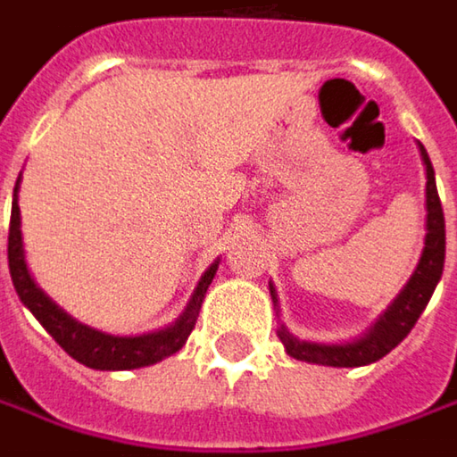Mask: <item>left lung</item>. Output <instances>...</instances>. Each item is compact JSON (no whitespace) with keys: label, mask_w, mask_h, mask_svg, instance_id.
<instances>
[{"label":"left lung","mask_w":457,"mask_h":457,"mask_svg":"<svg viewBox=\"0 0 457 457\" xmlns=\"http://www.w3.org/2000/svg\"><path fill=\"white\" fill-rule=\"evenodd\" d=\"M424 171H427V237H424V249L419 257V265L413 276L408 278L403 291L393 299V304L379 314L375 325L356 341L348 343H310L294 338L283 325L278 328V338L283 343L286 353L310 361V364H322V367H364L390 353L398 343L411 333L421 312L427 310L445 268V215H442L440 195L435 184V169L427 155L424 145L419 143ZM270 299L278 304V294L270 283Z\"/></svg>","instance_id":"1"}]
</instances>
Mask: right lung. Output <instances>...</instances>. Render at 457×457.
<instances>
[{
    "label": "right lung",
    "mask_w": 457,
    "mask_h": 457,
    "mask_svg": "<svg viewBox=\"0 0 457 457\" xmlns=\"http://www.w3.org/2000/svg\"><path fill=\"white\" fill-rule=\"evenodd\" d=\"M17 189L20 177L15 181V200H12V218H10V242H7V260H10V276L15 283L17 296L28 310L36 314V320L46 328L54 341L59 343L72 359L90 370H140L150 367L171 353H177L187 343L189 333L195 330L197 314L203 307V299L208 294V286L218 270V260L203 273L187 310L181 312L179 320L171 322L163 330L145 333V336H109L96 328H87L78 320H72L64 310H59L49 296L36 286L30 270L25 265V249H22V231H20V205H17Z\"/></svg>",
    "instance_id": "right-lung-1"
}]
</instances>
